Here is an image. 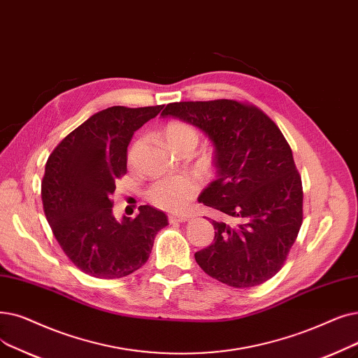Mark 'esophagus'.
Instances as JSON below:
<instances>
[{
	"label": "esophagus",
	"instance_id": "esophagus-1",
	"mask_svg": "<svg viewBox=\"0 0 358 358\" xmlns=\"http://www.w3.org/2000/svg\"><path fill=\"white\" fill-rule=\"evenodd\" d=\"M187 220H189V216H185V215H169L168 216V221L171 224H174V222H185Z\"/></svg>",
	"mask_w": 358,
	"mask_h": 358
}]
</instances>
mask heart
<instances>
[{
    "instance_id": "1",
    "label": "heart",
    "mask_w": 358,
    "mask_h": 358,
    "mask_svg": "<svg viewBox=\"0 0 358 358\" xmlns=\"http://www.w3.org/2000/svg\"><path fill=\"white\" fill-rule=\"evenodd\" d=\"M164 138L171 149L182 146H197L199 133L187 122L173 121L165 126ZM200 187V180L192 174L165 177L150 185L148 199L155 206L165 210H181L194 197Z\"/></svg>"
}]
</instances>
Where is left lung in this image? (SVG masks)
<instances>
[{
	"mask_svg": "<svg viewBox=\"0 0 358 358\" xmlns=\"http://www.w3.org/2000/svg\"><path fill=\"white\" fill-rule=\"evenodd\" d=\"M161 115L193 124L215 148L217 176L199 201L222 220H212L215 238L197 265L234 288L266 282L303 224L301 177L284 134L257 106L232 99L168 103Z\"/></svg>",
	"mask_w": 358,
	"mask_h": 358,
	"instance_id": "1",
	"label": "left lung"
}]
</instances>
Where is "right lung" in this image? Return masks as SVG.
<instances>
[{"mask_svg": "<svg viewBox=\"0 0 358 358\" xmlns=\"http://www.w3.org/2000/svg\"><path fill=\"white\" fill-rule=\"evenodd\" d=\"M164 105L111 106L93 114L52 150L45 165L42 203L54 236L82 272L115 279L149 259L166 215L149 205L134 220L113 213L115 182L127 173V148L136 130Z\"/></svg>", "mask_w": 358, "mask_h": 358, "instance_id": "obj_1", "label": "right lung"}]
</instances>
